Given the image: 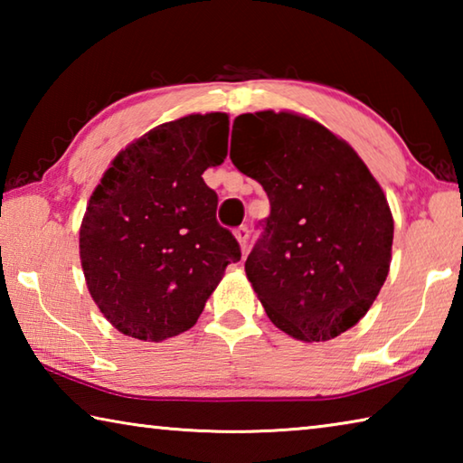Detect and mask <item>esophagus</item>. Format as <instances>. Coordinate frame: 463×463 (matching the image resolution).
Here are the masks:
<instances>
[{"instance_id": "1", "label": "esophagus", "mask_w": 463, "mask_h": 463, "mask_svg": "<svg viewBox=\"0 0 463 463\" xmlns=\"http://www.w3.org/2000/svg\"><path fill=\"white\" fill-rule=\"evenodd\" d=\"M249 226H245V224H241L237 231H234V237H237V241H239V245H241V249L245 250L247 249V242H249Z\"/></svg>"}]
</instances>
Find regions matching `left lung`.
<instances>
[{
	"label": "left lung",
	"mask_w": 463,
	"mask_h": 463,
	"mask_svg": "<svg viewBox=\"0 0 463 463\" xmlns=\"http://www.w3.org/2000/svg\"><path fill=\"white\" fill-rule=\"evenodd\" d=\"M232 135L234 167L269 198L245 261L249 281L281 331L335 339L386 281L394 239L386 195L354 148L304 116L241 114Z\"/></svg>",
	"instance_id": "obj_1"
}]
</instances>
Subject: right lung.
Instances as JSON below:
<instances>
[{"instance_id": "1", "label": "right lung", "mask_w": 463, "mask_h": 463, "mask_svg": "<svg viewBox=\"0 0 463 463\" xmlns=\"http://www.w3.org/2000/svg\"><path fill=\"white\" fill-rule=\"evenodd\" d=\"M226 151L229 116H185L124 148L91 194L81 268L93 302L120 333L159 343L192 328L226 265L241 260L202 177Z\"/></svg>"}]
</instances>
